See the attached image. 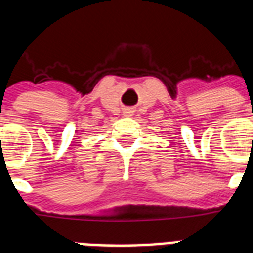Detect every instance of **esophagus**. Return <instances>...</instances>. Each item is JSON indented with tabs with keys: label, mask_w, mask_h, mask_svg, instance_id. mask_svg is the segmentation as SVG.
<instances>
[{
	"label": "esophagus",
	"mask_w": 253,
	"mask_h": 253,
	"mask_svg": "<svg viewBox=\"0 0 253 253\" xmlns=\"http://www.w3.org/2000/svg\"><path fill=\"white\" fill-rule=\"evenodd\" d=\"M132 114H133L132 108H125L124 110V115H126V116H130Z\"/></svg>",
	"instance_id": "esophagus-1"
}]
</instances>
